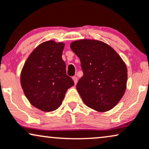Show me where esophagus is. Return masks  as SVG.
<instances>
[{"instance_id":"1","label":"esophagus","mask_w":149,"mask_h":149,"mask_svg":"<svg viewBox=\"0 0 149 149\" xmlns=\"http://www.w3.org/2000/svg\"><path fill=\"white\" fill-rule=\"evenodd\" d=\"M72 79H73V81H74V84L76 85L77 84V81H78V79H77V77H73Z\"/></svg>"}]
</instances>
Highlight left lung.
<instances>
[{"label":"left lung","instance_id":"8db88e82","mask_svg":"<svg viewBox=\"0 0 149 149\" xmlns=\"http://www.w3.org/2000/svg\"><path fill=\"white\" fill-rule=\"evenodd\" d=\"M70 48L80 59L84 72L77 84L84 103L99 112L112 109L127 88L124 61L111 46L99 40H77L70 44Z\"/></svg>","mask_w":149,"mask_h":149}]
</instances>
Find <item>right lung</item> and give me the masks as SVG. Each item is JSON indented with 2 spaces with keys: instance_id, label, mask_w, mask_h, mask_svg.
Masks as SVG:
<instances>
[{
  "instance_id": "1",
  "label": "right lung",
  "mask_w": 149,
  "mask_h": 149,
  "mask_svg": "<svg viewBox=\"0 0 149 149\" xmlns=\"http://www.w3.org/2000/svg\"><path fill=\"white\" fill-rule=\"evenodd\" d=\"M65 44L53 40L40 44L25 61L20 74V84L32 105L49 112L61 105L68 89L74 85L66 74L62 59Z\"/></svg>"
}]
</instances>
